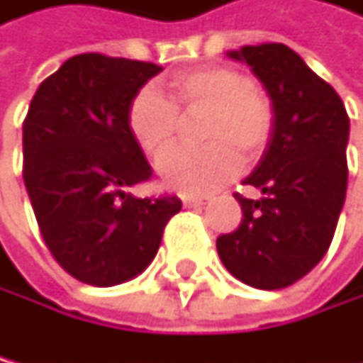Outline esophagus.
<instances>
[{
    "label": "esophagus",
    "instance_id": "1",
    "mask_svg": "<svg viewBox=\"0 0 363 363\" xmlns=\"http://www.w3.org/2000/svg\"><path fill=\"white\" fill-rule=\"evenodd\" d=\"M182 202H184V206H189V208H197V206L206 204V197H184Z\"/></svg>",
    "mask_w": 363,
    "mask_h": 363
}]
</instances>
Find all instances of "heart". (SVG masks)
<instances>
[{
    "label": "heart",
    "instance_id": "heart-1",
    "mask_svg": "<svg viewBox=\"0 0 363 363\" xmlns=\"http://www.w3.org/2000/svg\"><path fill=\"white\" fill-rule=\"evenodd\" d=\"M209 112L203 132L206 148L178 151L159 164L168 189L184 195H206L240 170L243 159H256L272 137V105L254 87L245 71L233 67H204L170 80L168 96L147 87L134 96L128 128L141 150L159 161L174 147L181 117Z\"/></svg>",
    "mask_w": 363,
    "mask_h": 363
}]
</instances>
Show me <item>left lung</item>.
I'll list each match as a JSON object with an SVG mask.
<instances>
[{
    "label": "left lung",
    "instance_id": "8db88e82",
    "mask_svg": "<svg viewBox=\"0 0 363 363\" xmlns=\"http://www.w3.org/2000/svg\"><path fill=\"white\" fill-rule=\"evenodd\" d=\"M251 67L272 101V137L245 184L260 199L238 195L242 222L218 238L231 276L258 289L296 283L333 242L346 202L350 121L339 94L285 44L226 53Z\"/></svg>",
    "mask_w": 363,
    "mask_h": 363
}]
</instances>
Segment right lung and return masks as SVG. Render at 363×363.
<instances>
[{
    "label": "right lung",
    "instance_id": "add662e5",
    "mask_svg": "<svg viewBox=\"0 0 363 363\" xmlns=\"http://www.w3.org/2000/svg\"><path fill=\"white\" fill-rule=\"evenodd\" d=\"M161 67L74 55L38 87L24 121V184L44 242L78 281L112 287L159 251L177 197H134L152 168L128 128L134 96Z\"/></svg>",
    "mask_w": 363,
    "mask_h": 363
}]
</instances>
